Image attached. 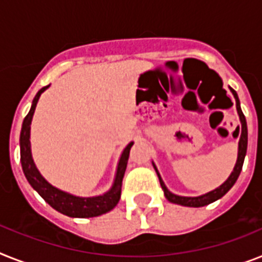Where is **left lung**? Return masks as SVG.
I'll return each instance as SVG.
<instances>
[{
  "mask_svg": "<svg viewBox=\"0 0 262 262\" xmlns=\"http://www.w3.org/2000/svg\"><path fill=\"white\" fill-rule=\"evenodd\" d=\"M233 95L235 97V105H237V112H238L239 115V120H241V127H239V131H241V138H239V143H238V158H237V163L234 166V170L233 172L230 174V177L228 178V181L225 183H222L220 187H217L215 190L210 191V193L204 194V195L201 196H179V195H175V194L170 193L168 189L165 186L163 181H162L161 175L158 172L157 167V174H158V178H159V182H161L162 189L165 191V195L170 202L172 204H177V205H182V206H189V207H201V206H206V205L211 204L214 201L220 200L221 196H224L225 194L228 193L229 190L232 189L233 185L235 183V181L238 179L239 177V172L243 170V165H244V159H245V155H246V148H248V127H246V120H245V116H244L243 111H241V107H239V100H238V96L235 94V91L232 90Z\"/></svg>",
  "mask_w": 262,
  "mask_h": 262,
  "instance_id": "obj_1",
  "label": "left lung"
}]
</instances>
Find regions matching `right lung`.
<instances>
[{"label": "right lung", "instance_id": "right-lung-1", "mask_svg": "<svg viewBox=\"0 0 262 262\" xmlns=\"http://www.w3.org/2000/svg\"><path fill=\"white\" fill-rule=\"evenodd\" d=\"M47 87L41 88L37 92V95L34 96L30 111L28 112V115L25 116L23 123V128H21V135H19V147H21V165H23L24 174L27 177L28 182L33 187L42 198H44L53 209H56L60 213L69 215V217H77V218H90V217H97L101 214L107 213V211L112 210L114 207L118 205L119 200H120V193H122V181L124 177L127 168V162H128L129 150L133 147L134 143H129L128 146L124 148L120 161H119L118 171H116V178L112 189L108 193L103 194L99 196H92V198H81V196H75L72 194L64 193L61 190L56 189L52 185H49L45 181L38 170L36 168L32 159V154H30V123H32V118H33L34 110H36V104H37L38 97L44 92Z\"/></svg>", "mask_w": 262, "mask_h": 262}]
</instances>
